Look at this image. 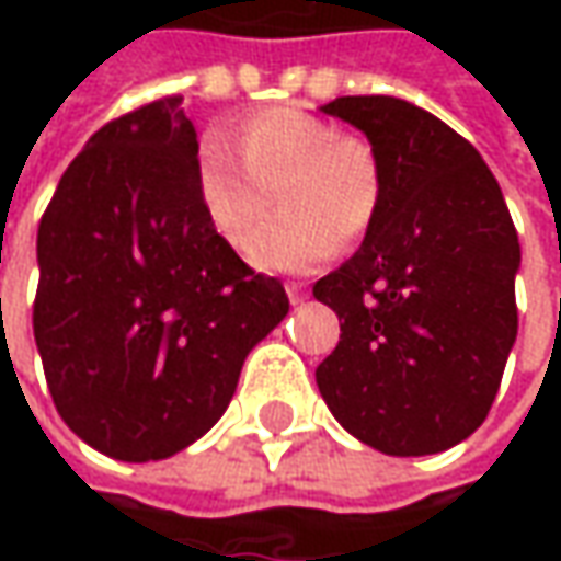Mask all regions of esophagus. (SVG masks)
Here are the masks:
<instances>
[{
    "label": "esophagus",
    "instance_id": "esophagus-1",
    "mask_svg": "<svg viewBox=\"0 0 561 561\" xmlns=\"http://www.w3.org/2000/svg\"><path fill=\"white\" fill-rule=\"evenodd\" d=\"M287 296H290L293 306H299V302L309 296V290H306V284H302V280H290V284H287Z\"/></svg>",
    "mask_w": 561,
    "mask_h": 561
}]
</instances>
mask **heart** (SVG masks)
Segmentation results:
<instances>
[{
    "label": "heart",
    "mask_w": 561,
    "mask_h": 561,
    "mask_svg": "<svg viewBox=\"0 0 561 561\" xmlns=\"http://www.w3.org/2000/svg\"><path fill=\"white\" fill-rule=\"evenodd\" d=\"M237 152L208 137L196 156V193L211 230L243 249L267 214L270 193L282 215L247 248L255 268L299 274L365 237L383 199L375 146L340 134L334 121L306 108H265L237 127Z\"/></svg>",
    "instance_id": "1"
}]
</instances>
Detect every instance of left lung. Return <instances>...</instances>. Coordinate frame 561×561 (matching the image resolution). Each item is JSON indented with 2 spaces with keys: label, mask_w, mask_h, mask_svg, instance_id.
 I'll use <instances>...</instances> for the list:
<instances>
[{
  "label": "left lung",
  "mask_w": 561,
  "mask_h": 561,
  "mask_svg": "<svg viewBox=\"0 0 561 561\" xmlns=\"http://www.w3.org/2000/svg\"><path fill=\"white\" fill-rule=\"evenodd\" d=\"M324 115L375 146L383 199L358 252L314 284L340 343L314 371L334 419L387 456L471 437L518 334L522 247L481 152L397 96H340Z\"/></svg>",
  "instance_id": "1"
}]
</instances>
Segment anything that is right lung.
<instances>
[{
	"label": "right lung",
	"mask_w": 561,
	"mask_h": 561,
	"mask_svg": "<svg viewBox=\"0 0 561 561\" xmlns=\"http://www.w3.org/2000/svg\"><path fill=\"white\" fill-rule=\"evenodd\" d=\"M181 96L108 121L61 174L36 233L33 336L61 421L121 462H156L225 415L255 343L284 321L205 218Z\"/></svg>",
	"instance_id": "right-lung-1"
}]
</instances>
